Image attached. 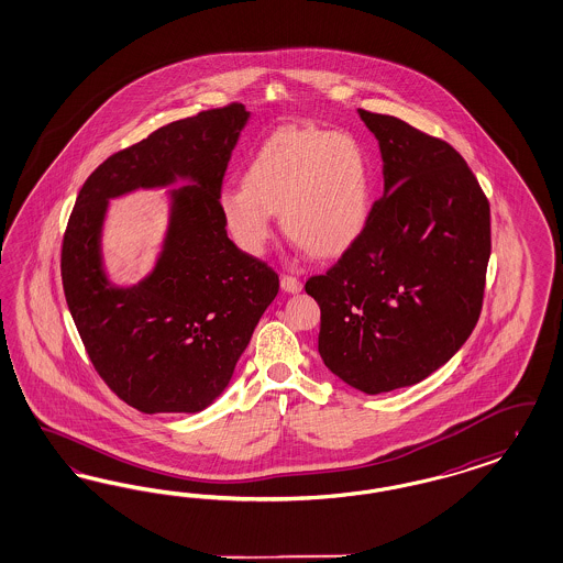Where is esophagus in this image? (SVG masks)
<instances>
[{
  "label": "esophagus",
  "mask_w": 563,
  "mask_h": 563,
  "mask_svg": "<svg viewBox=\"0 0 563 563\" xmlns=\"http://www.w3.org/2000/svg\"><path fill=\"white\" fill-rule=\"evenodd\" d=\"M280 287H283V291L299 292L303 289V283H301L297 276L283 274V276H280Z\"/></svg>",
  "instance_id": "34e87169"
}]
</instances>
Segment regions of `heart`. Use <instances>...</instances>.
<instances>
[{
  "label": "heart",
  "instance_id": "obj_1",
  "mask_svg": "<svg viewBox=\"0 0 563 563\" xmlns=\"http://www.w3.org/2000/svg\"><path fill=\"white\" fill-rule=\"evenodd\" d=\"M240 187L218 197L220 216L243 252L260 255L272 239V216L316 255L345 252L368 222L372 164L347 133L283 129L243 168Z\"/></svg>",
  "mask_w": 563,
  "mask_h": 563
}]
</instances>
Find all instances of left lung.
Masks as SVG:
<instances>
[{"label":"left lung","instance_id":"1","mask_svg":"<svg viewBox=\"0 0 563 563\" xmlns=\"http://www.w3.org/2000/svg\"><path fill=\"white\" fill-rule=\"evenodd\" d=\"M357 112L378 139L385 195L306 291L320 306L327 368L378 395L424 380L472 334L483 310L490 208L446 141L399 118Z\"/></svg>","mask_w":563,"mask_h":563}]
</instances>
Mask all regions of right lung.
<instances>
[{
    "mask_svg": "<svg viewBox=\"0 0 563 563\" xmlns=\"http://www.w3.org/2000/svg\"><path fill=\"white\" fill-rule=\"evenodd\" d=\"M250 118L231 103L176 120L110 155L78 191L62 243V285L82 345L103 383L143 413H195L227 388L253 329L278 292V274L227 234L218 197ZM176 190L155 272L114 288L100 262L112 196Z\"/></svg>",
    "mask_w": 563,
    "mask_h": 563,
    "instance_id": "1",
    "label": "right lung"
}]
</instances>
